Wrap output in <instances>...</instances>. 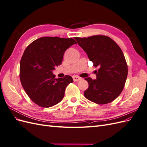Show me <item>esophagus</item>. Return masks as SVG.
Returning a JSON list of instances; mask_svg holds the SVG:
<instances>
[{"label":"esophagus","mask_w":147,"mask_h":147,"mask_svg":"<svg viewBox=\"0 0 147 147\" xmlns=\"http://www.w3.org/2000/svg\"><path fill=\"white\" fill-rule=\"evenodd\" d=\"M72 78H73V80L74 82H78L79 80H82V78L77 76V75H74Z\"/></svg>","instance_id":"esophagus-1"}]
</instances>
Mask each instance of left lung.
I'll list each match as a JSON object with an SVG mask.
<instances>
[{
  "label": "left lung",
  "instance_id": "obj_1",
  "mask_svg": "<svg viewBox=\"0 0 147 147\" xmlns=\"http://www.w3.org/2000/svg\"><path fill=\"white\" fill-rule=\"evenodd\" d=\"M86 53L96 71V79L85 78L89 87L84 92L88 100L97 104H109L122 92L127 76V65L121 49L105 35L75 37Z\"/></svg>",
  "mask_w": 147,
  "mask_h": 147
}]
</instances>
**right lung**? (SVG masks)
Masks as SVG:
<instances>
[{
	"label": "right lung",
	"instance_id": "right-lung-1",
	"mask_svg": "<svg viewBox=\"0 0 147 147\" xmlns=\"http://www.w3.org/2000/svg\"><path fill=\"white\" fill-rule=\"evenodd\" d=\"M76 41L72 38L41 37L26 48L21 57L20 77L29 98L42 107L58 104L66 87L74 82L72 77L56 78L53 70L61 64L64 52Z\"/></svg>",
	"mask_w": 147,
	"mask_h": 147
}]
</instances>
